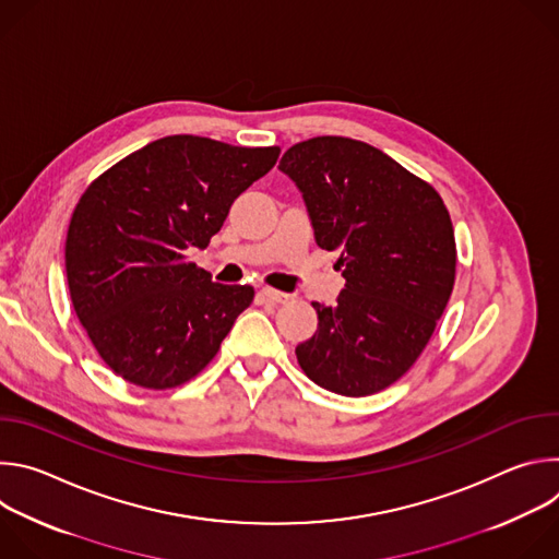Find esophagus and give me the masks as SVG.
I'll return each instance as SVG.
<instances>
[{
	"instance_id": "34e87169",
	"label": "esophagus",
	"mask_w": 559,
	"mask_h": 559,
	"mask_svg": "<svg viewBox=\"0 0 559 559\" xmlns=\"http://www.w3.org/2000/svg\"><path fill=\"white\" fill-rule=\"evenodd\" d=\"M261 294H263L270 302H287V300H292V296H289V294L278 292V289H272V287H263V289H261Z\"/></svg>"
}]
</instances>
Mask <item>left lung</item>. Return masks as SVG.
<instances>
[{
	"label": "left lung",
	"instance_id": "obj_1",
	"mask_svg": "<svg viewBox=\"0 0 559 559\" xmlns=\"http://www.w3.org/2000/svg\"><path fill=\"white\" fill-rule=\"evenodd\" d=\"M278 170L302 194L318 248L338 252L345 289L311 302L316 334L296 347L318 386L360 397L403 378L427 347L455 281V238L440 194L378 147L316 136Z\"/></svg>",
	"mask_w": 559,
	"mask_h": 559
}]
</instances>
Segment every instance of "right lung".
<instances>
[{
	"mask_svg": "<svg viewBox=\"0 0 559 559\" xmlns=\"http://www.w3.org/2000/svg\"><path fill=\"white\" fill-rule=\"evenodd\" d=\"M278 154L276 145L164 136L121 158L79 199L66 238L68 289L117 376L170 389L216 356L254 287L214 283L188 254L207 248L234 199Z\"/></svg>",
	"mask_w": 559,
	"mask_h": 559,
	"instance_id": "obj_1",
	"label": "right lung"
}]
</instances>
